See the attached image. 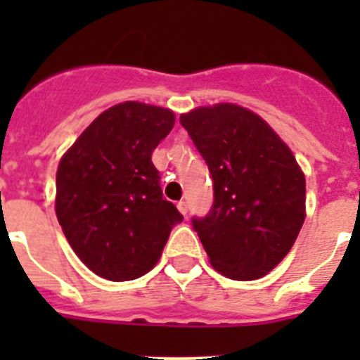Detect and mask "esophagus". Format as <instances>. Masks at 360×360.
I'll return each mask as SVG.
<instances>
[{
  "label": "esophagus",
  "instance_id": "obj_1",
  "mask_svg": "<svg viewBox=\"0 0 360 360\" xmlns=\"http://www.w3.org/2000/svg\"><path fill=\"white\" fill-rule=\"evenodd\" d=\"M176 207H178V211L182 212L184 216L187 214V209H189V207H187V202H186V200H180V202L176 203Z\"/></svg>",
  "mask_w": 360,
  "mask_h": 360
}]
</instances>
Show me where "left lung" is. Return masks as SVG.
Instances as JSON below:
<instances>
[{"label":"left lung","instance_id":"left-lung-1","mask_svg":"<svg viewBox=\"0 0 360 360\" xmlns=\"http://www.w3.org/2000/svg\"><path fill=\"white\" fill-rule=\"evenodd\" d=\"M212 178L214 203L193 218L212 269L252 281L290 252L304 221L307 184L290 148L259 115L236 104L180 115Z\"/></svg>","mask_w":360,"mask_h":360}]
</instances>
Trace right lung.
<instances>
[{"label": "right lung", "instance_id": "1", "mask_svg": "<svg viewBox=\"0 0 360 360\" xmlns=\"http://www.w3.org/2000/svg\"><path fill=\"white\" fill-rule=\"evenodd\" d=\"M174 113L128 103L103 111L63 155L56 214L73 252L110 281H131L157 265L184 216L162 196L153 149Z\"/></svg>", "mask_w": 360, "mask_h": 360}]
</instances>
